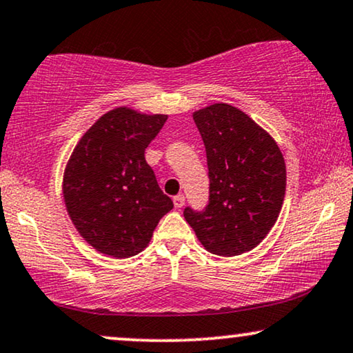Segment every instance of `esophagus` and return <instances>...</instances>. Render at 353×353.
<instances>
[{
    "label": "esophagus",
    "mask_w": 353,
    "mask_h": 353,
    "mask_svg": "<svg viewBox=\"0 0 353 353\" xmlns=\"http://www.w3.org/2000/svg\"><path fill=\"white\" fill-rule=\"evenodd\" d=\"M173 204H175V208H183V205H185V196L183 194H178V196H175V198H173Z\"/></svg>",
    "instance_id": "esophagus-1"
}]
</instances>
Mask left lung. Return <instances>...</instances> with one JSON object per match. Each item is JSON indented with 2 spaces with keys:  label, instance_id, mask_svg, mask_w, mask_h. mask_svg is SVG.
I'll use <instances>...</instances> for the list:
<instances>
[{
  "label": "left lung",
  "instance_id": "left-lung-1",
  "mask_svg": "<svg viewBox=\"0 0 353 353\" xmlns=\"http://www.w3.org/2000/svg\"><path fill=\"white\" fill-rule=\"evenodd\" d=\"M209 168V203L183 216L209 253L236 256L266 238L285 196V160L246 113L214 103L193 113Z\"/></svg>",
  "mask_w": 353,
  "mask_h": 353
}]
</instances>
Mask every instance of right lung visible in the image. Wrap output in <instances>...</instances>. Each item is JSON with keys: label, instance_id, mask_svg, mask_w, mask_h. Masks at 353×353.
I'll use <instances>...</instances> for the list:
<instances>
[{"label": "right lung", "instance_id": "1", "mask_svg": "<svg viewBox=\"0 0 353 353\" xmlns=\"http://www.w3.org/2000/svg\"><path fill=\"white\" fill-rule=\"evenodd\" d=\"M167 115L128 107L100 117L72 150L63 176V198L76 230L100 253L130 258L141 253L168 210L144 152Z\"/></svg>", "mask_w": 353, "mask_h": 353}]
</instances>
